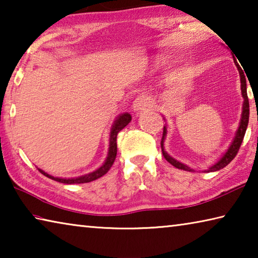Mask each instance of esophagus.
Wrapping results in <instances>:
<instances>
[{
  "label": "esophagus",
  "mask_w": 258,
  "mask_h": 258,
  "mask_svg": "<svg viewBox=\"0 0 258 258\" xmlns=\"http://www.w3.org/2000/svg\"><path fill=\"white\" fill-rule=\"evenodd\" d=\"M150 106V99L146 94L139 95L133 101V110L135 112H141Z\"/></svg>",
  "instance_id": "1"
}]
</instances>
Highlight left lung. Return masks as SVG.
Masks as SVG:
<instances>
[{
	"mask_svg": "<svg viewBox=\"0 0 258 258\" xmlns=\"http://www.w3.org/2000/svg\"><path fill=\"white\" fill-rule=\"evenodd\" d=\"M235 66H237L238 71H239V75H240V83H241V95L243 98V103H242V112H241V119H240L239 123V127L235 132L233 141L231 142V145L229 147V149L225 151V154L218 159L215 164L212 165L211 167L207 169V173L209 172H216L220 171V169L224 168L226 165L230 164L232 159L238 154V150L240 146H241L242 140L244 137V133H246L247 126H248V121H249V101H248V97H247V82H246V76H244V73L241 69V67L239 66V63L237 62L235 58H233ZM166 135H167V127L164 126V132H163V139H161V151H163V155L165 157V159L168 161L169 164H172L174 167H176L178 169H183V171H187V172H194V168L189 167L184 164H182L181 161H178L176 159H174L173 157L169 156L167 152L165 151V147H164V141L166 139Z\"/></svg>",
	"mask_w": 258,
	"mask_h": 258,
	"instance_id": "8db88e82",
	"label": "left lung"
}]
</instances>
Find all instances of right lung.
I'll return each instance as SVG.
<instances>
[{
    "instance_id": "obj_1",
    "label": "right lung",
    "mask_w": 258,
    "mask_h": 258,
    "mask_svg": "<svg viewBox=\"0 0 258 258\" xmlns=\"http://www.w3.org/2000/svg\"><path fill=\"white\" fill-rule=\"evenodd\" d=\"M131 119H132V116H131L128 112H124V113H120V115L115 119V121H113V124L111 125V128H110V134H109V149H108L107 158L104 160V163L100 166L98 169H95V171L91 172L89 174H85V175H82V176L63 178V177L52 176L50 174L42 171L41 168H37V169L46 177L52 178V180H54L56 182L64 183V184H80V183H87V182H92L94 180H97V178L103 176L112 166L117 155V142H116L117 134H118L120 131L130 123Z\"/></svg>"
}]
</instances>
